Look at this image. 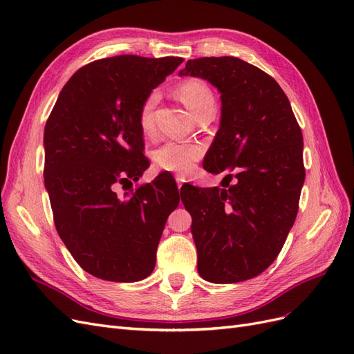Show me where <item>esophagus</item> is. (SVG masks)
<instances>
[{
    "instance_id": "1",
    "label": "esophagus",
    "mask_w": 354,
    "mask_h": 354,
    "mask_svg": "<svg viewBox=\"0 0 354 354\" xmlns=\"http://www.w3.org/2000/svg\"><path fill=\"white\" fill-rule=\"evenodd\" d=\"M176 180H177V187H178V190L181 189V187H183V185H185V177H181V176H177L176 177Z\"/></svg>"
}]
</instances>
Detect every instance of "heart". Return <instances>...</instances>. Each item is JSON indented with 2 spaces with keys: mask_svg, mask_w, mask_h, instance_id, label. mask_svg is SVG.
<instances>
[{
  "mask_svg": "<svg viewBox=\"0 0 354 354\" xmlns=\"http://www.w3.org/2000/svg\"><path fill=\"white\" fill-rule=\"evenodd\" d=\"M180 100L186 104V108L195 116L208 106L216 104L214 94L208 85L201 80H187L177 88ZM159 94L152 91L145 99L140 112H138V125L145 134L153 131V111ZM203 149L199 145H185L177 142H167L159 146L153 152L155 164L165 171L173 173H189L201 159Z\"/></svg>",
  "mask_w": 354,
  "mask_h": 354,
  "instance_id": "1",
  "label": "heart"
}]
</instances>
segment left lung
Returning <instances> with one entry per match:
<instances>
[{
	"mask_svg": "<svg viewBox=\"0 0 354 354\" xmlns=\"http://www.w3.org/2000/svg\"><path fill=\"white\" fill-rule=\"evenodd\" d=\"M178 75L218 90L220 127L203 168L229 173L227 187L192 186L181 196L198 272L212 283L252 279L276 260L294 226L306 178L301 130L279 84L245 60L194 59Z\"/></svg>",
	"mask_w": 354,
	"mask_h": 354,
	"instance_id": "obj_1",
	"label": "left lung"
}]
</instances>
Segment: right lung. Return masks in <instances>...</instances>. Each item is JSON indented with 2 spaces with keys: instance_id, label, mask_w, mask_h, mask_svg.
<instances>
[{
  "instance_id": "right-lung-1",
  "label": "right lung",
  "mask_w": 354,
  "mask_h": 354,
  "mask_svg": "<svg viewBox=\"0 0 354 354\" xmlns=\"http://www.w3.org/2000/svg\"><path fill=\"white\" fill-rule=\"evenodd\" d=\"M183 59L115 56L72 75L44 128V185L60 239L82 269L111 282L151 274L180 202L168 176L133 189L149 167L138 112ZM127 188L118 197L114 187Z\"/></svg>"
}]
</instances>
